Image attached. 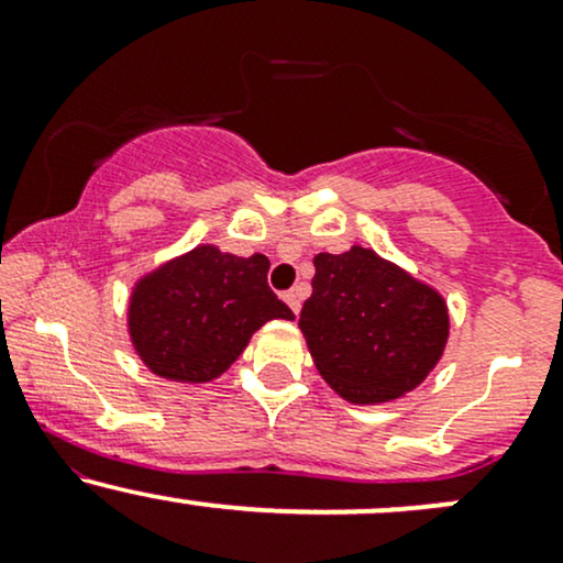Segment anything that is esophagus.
Wrapping results in <instances>:
<instances>
[{"label":"esophagus","mask_w":563,"mask_h":563,"mask_svg":"<svg viewBox=\"0 0 563 563\" xmlns=\"http://www.w3.org/2000/svg\"><path fill=\"white\" fill-rule=\"evenodd\" d=\"M301 296H303V290L296 286V288H290L288 294H283V299H286V303L290 307V312L294 314H299L301 312Z\"/></svg>","instance_id":"34e87169"}]
</instances>
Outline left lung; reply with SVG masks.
I'll list each match as a JSON object with an SVG mask.
<instances>
[{"label":"left lung","mask_w":563,"mask_h":563,"mask_svg":"<svg viewBox=\"0 0 563 563\" xmlns=\"http://www.w3.org/2000/svg\"><path fill=\"white\" fill-rule=\"evenodd\" d=\"M299 328L320 376L354 405L391 402L434 371L450 335L448 303L376 251L314 256Z\"/></svg>","instance_id":"1"}]
</instances>
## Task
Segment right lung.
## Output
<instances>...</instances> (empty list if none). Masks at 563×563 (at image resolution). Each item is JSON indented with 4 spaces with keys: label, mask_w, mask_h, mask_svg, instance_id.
Masks as SVG:
<instances>
[{
    "label": "right lung",
    "mask_w": 563,
    "mask_h": 563,
    "mask_svg": "<svg viewBox=\"0 0 563 563\" xmlns=\"http://www.w3.org/2000/svg\"><path fill=\"white\" fill-rule=\"evenodd\" d=\"M269 260L198 245L140 277L129 299L134 352L166 380L206 384L222 376L267 320L294 312L267 286Z\"/></svg>",
    "instance_id": "obj_1"
}]
</instances>
